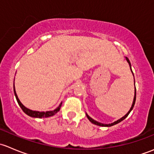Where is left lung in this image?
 Instances as JSON below:
<instances>
[{
    "instance_id": "obj_1",
    "label": "left lung",
    "mask_w": 154,
    "mask_h": 154,
    "mask_svg": "<svg viewBox=\"0 0 154 154\" xmlns=\"http://www.w3.org/2000/svg\"><path fill=\"white\" fill-rule=\"evenodd\" d=\"M126 60H127V63H129V65H130V70H131V71H132V69H131V65H130V60H129V59L127 58V57H126ZM132 73H133V71H132ZM136 86H135V96H134V99H133V104H132V106H131V108H130V111H129L128 112H127V114H126L125 116H124V117H122V119H119V120H118V121H116V122H113V123H112V124H109V125H103V124L99 123V122H96V121L93 120V119H91V118H90L89 116H88V115H86V116H87V118H88V120H89L90 122H91V123L94 124V125H98V126H101V127H111V126H113V125H116V124H119V122H122V121H123L124 119H125L126 118H127V116H128V115L130 114V112H131V110L133 109V106H134V105H135V102H136Z\"/></svg>"
}]
</instances>
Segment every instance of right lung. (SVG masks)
Here are the masks:
<instances>
[{
    "instance_id": "right-lung-1",
    "label": "right lung",
    "mask_w": 154,
    "mask_h": 154,
    "mask_svg": "<svg viewBox=\"0 0 154 154\" xmlns=\"http://www.w3.org/2000/svg\"><path fill=\"white\" fill-rule=\"evenodd\" d=\"M13 88H14V93H15V97H16V100L18 101V105H19L20 107L21 108V109L27 115V116H30V117H33V118H38V119H41V118H48L50 117V116H52L54 115H55L57 112L60 111V107L62 106V103H60V106L57 107L56 109L53 110V111H48V112H38V111H32V110L26 108L22 103H21V101L19 100L18 99V96H17L16 92H15V86L13 85Z\"/></svg>"
}]
</instances>
